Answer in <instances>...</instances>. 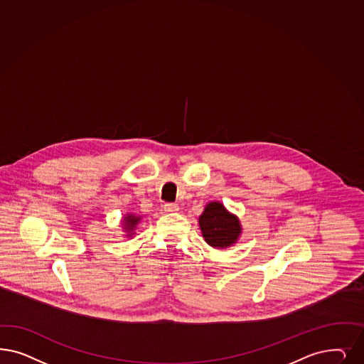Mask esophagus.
<instances>
[{
  "instance_id": "obj_1",
  "label": "esophagus",
  "mask_w": 364,
  "mask_h": 364,
  "mask_svg": "<svg viewBox=\"0 0 364 364\" xmlns=\"http://www.w3.org/2000/svg\"><path fill=\"white\" fill-rule=\"evenodd\" d=\"M164 208L166 213H176L179 209L176 203H164Z\"/></svg>"
}]
</instances>
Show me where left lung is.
I'll return each instance as SVG.
<instances>
[{
	"mask_svg": "<svg viewBox=\"0 0 364 364\" xmlns=\"http://www.w3.org/2000/svg\"><path fill=\"white\" fill-rule=\"evenodd\" d=\"M200 232L213 247L235 245L241 235V223L235 214L226 210L221 202H209L200 215Z\"/></svg>",
	"mask_w": 364,
	"mask_h": 364,
	"instance_id": "8db88e82",
	"label": "left lung"
}]
</instances>
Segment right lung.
Segmentation results:
<instances>
[{"label":"right lung","mask_w":364,"mask_h":364,"mask_svg":"<svg viewBox=\"0 0 364 364\" xmlns=\"http://www.w3.org/2000/svg\"><path fill=\"white\" fill-rule=\"evenodd\" d=\"M141 221V217H138V215H135V214H127L124 218H123V229L127 232V237H131L132 235V232H134V229H135V226L139 223Z\"/></svg>","instance_id":"obj_1"}]
</instances>
